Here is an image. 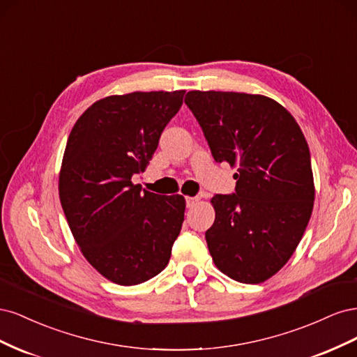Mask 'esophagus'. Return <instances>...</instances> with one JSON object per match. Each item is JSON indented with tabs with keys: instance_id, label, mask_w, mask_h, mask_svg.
<instances>
[{
	"instance_id": "obj_1",
	"label": "esophagus",
	"mask_w": 357,
	"mask_h": 357,
	"mask_svg": "<svg viewBox=\"0 0 357 357\" xmlns=\"http://www.w3.org/2000/svg\"><path fill=\"white\" fill-rule=\"evenodd\" d=\"M198 201H199L198 197H188V198H186V205H188L189 208H190V207H195Z\"/></svg>"
}]
</instances>
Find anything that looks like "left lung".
I'll list each match as a JSON object with an SVG mask.
<instances>
[{"label":"left lung","instance_id":"1","mask_svg":"<svg viewBox=\"0 0 357 357\" xmlns=\"http://www.w3.org/2000/svg\"><path fill=\"white\" fill-rule=\"evenodd\" d=\"M185 102L214 160L236 167L235 192L211 199L210 255L232 280L262 283L286 265L311 218L314 181L305 137L294 116L264 95L190 91Z\"/></svg>","mask_w":357,"mask_h":357}]
</instances>
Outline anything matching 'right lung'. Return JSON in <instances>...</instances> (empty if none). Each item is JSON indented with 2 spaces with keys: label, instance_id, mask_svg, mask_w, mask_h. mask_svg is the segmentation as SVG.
<instances>
[{
  "label": "right lung",
  "instance_id": "right-lung-1",
  "mask_svg": "<svg viewBox=\"0 0 357 357\" xmlns=\"http://www.w3.org/2000/svg\"><path fill=\"white\" fill-rule=\"evenodd\" d=\"M185 91L132 92L93 102L68 137L59 199L83 256L121 286L144 283L164 269L185 220L181 195L142 190L143 172Z\"/></svg>",
  "mask_w": 357,
  "mask_h": 357
}]
</instances>
